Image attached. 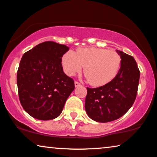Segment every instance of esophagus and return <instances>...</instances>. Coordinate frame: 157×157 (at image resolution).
<instances>
[{
    "instance_id": "34e87169",
    "label": "esophagus",
    "mask_w": 157,
    "mask_h": 157,
    "mask_svg": "<svg viewBox=\"0 0 157 157\" xmlns=\"http://www.w3.org/2000/svg\"><path fill=\"white\" fill-rule=\"evenodd\" d=\"M81 85V84L80 83H79L78 82H77V81H75V87H78V86H79Z\"/></svg>"
}]
</instances>
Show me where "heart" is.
<instances>
[{"mask_svg":"<svg viewBox=\"0 0 157 157\" xmlns=\"http://www.w3.org/2000/svg\"><path fill=\"white\" fill-rule=\"evenodd\" d=\"M121 62L120 55L114 50L94 47L79 48L75 53L69 50L62 58L63 71L69 76L80 72L84 66L85 75L94 86H102L112 80Z\"/></svg>","mask_w":157,"mask_h":157,"instance_id":"heart-1","label":"heart"}]
</instances>
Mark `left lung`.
<instances>
[{
  "mask_svg": "<svg viewBox=\"0 0 157 157\" xmlns=\"http://www.w3.org/2000/svg\"><path fill=\"white\" fill-rule=\"evenodd\" d=\"M121 58V68L112 80L104 86L87 87L85 110L90 118L108 123L127 112L136 99L140 71L134 58L116 50Z\"/></svg>",
  "mask_w": 157,
  "mask_h": 157,
  "instance_id": "1",
  "label": "left lung"
}]
</instances>
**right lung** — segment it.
Listing matches in <instances>:
<instances>
[{
  "label": "right lung",
  "mask_w": 157,
  "mask_h": 157,
  "mask_svg": "<svg viewBox=\"0 0 157 157\" xmlns=\"http://www.w3.org/2000/svg\"><path fill=\"white\" fill-rule=\"evenodd\" d=\"M65 45L45 41L24 53L17 71L18 96L29 115L41 121L59 116L75 89L72 78L63 71Z\"/></svg>",
  "instance_id": "right-lung-1"
}]
</instances>
